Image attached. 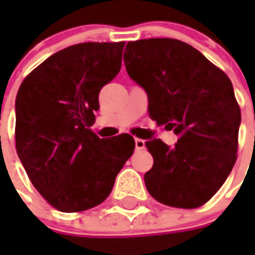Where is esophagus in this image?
Instances as JSON below:
<instances>
[{
  "mask_svg": "<svg viewBox=\"0 0 255 255\" xmlns=\"http://www.w3.org/2000/svg\"><path fill=\"white\" fill-rule=\"evenodd\" d=\"M145 147V140L143 139H139V138H135V148L136 149H143Z\"/></svg>",
  "mask_w": 255,
  "mask_h": 255,
  "instance_id": "1",
  "label": "esophagus"
}]
</instances>
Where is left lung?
I'll use <instances>...</instances> for the list:
<instances>
[{
    "instance_id": "obj_1",
    "label": "left lung",
    "mask_w": 255,
    "mask_h": 255,
    "mask_svg": "<svg viewBox=\"0 0 255 255\" xmlns=\"http://www.w3.org/2000/svg\"><path fill=\"white\" fill-rule=\"evenodd\" d=\"M126 71L148 94L150 119L179 136L175 147L147 141L153 167L144 175L155 200L198 208L222 186L238 152L242 114L229 76L190 44L172 38L129 42Z\"/></svg>"
}]
</instances>
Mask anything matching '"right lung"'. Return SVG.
<instances>
[{"instance_id":"add662e5","label":"right lung","mask_w":255,"mask_h":255,"mask_svg":"<svg viewBox=\"0 0 255 255\" xmlns=\"http://www.w3.org/2000/svg\"><path fill=\"white\" fill-rule=\"evenodd\" d=\"M125 42L70 46L35 67L16 96L15 145L29 179L53 208L98 206L131 157V135L101 139L91 126L98 94L121 69Z\"/></svg>"}]
</instances>
